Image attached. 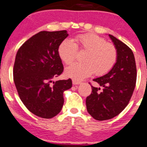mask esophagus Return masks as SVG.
Returning a JSON list of instances; mask_svg holds the SVG:
<instances>
[{"mask_svg": "<svg viewBox=\"0 0 147 147\" xmlns=\"http://www.w3.org/2000/svg\"><path fill=\"white\" fill-rule=\"evenodd\" d=\"M72 84H73V85H78V84H81V82L75 80V79H73V80H72Z\"/></svg>", "mask_w": 147, "mask_h": 147, "instance_id": "1", "label": "esophagus"}]
</instances>
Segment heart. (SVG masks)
I'll use <instances>...</instances> for the list:
<instances>
[{
	"instance_id": "1",
	"label": "heart",
	"mask_w": 147,
	"mask_h": 147,
	"mask_svg": "<svg viewBox=\"0 0 147 147\" xmlns=\"http://www.w3.org/2000/svg\"><path fill=\"white\" fill-rule=\"evenodd\" d=\"M78 50L86 51L82 58L84 62L72 63L65 70V76L76 80H82L93 73L97 76L106 75L117 62V52L114 45L92 33L78 35L75 43L70 39L63 40L59 45V56L65 64H70Z\"/></svg>"
}]
</instances>
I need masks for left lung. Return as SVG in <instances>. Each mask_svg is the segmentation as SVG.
Wrapping results in <instances>:
<instances>
[{"mask_svg":"<svg viewBox=\"0 0 147 147\" xmlns=\"http://www.w3.org/2000/svg\"><path fill=\"white\" fill-rule=\"evenodd\" d=\"M109 37L117 50V62L110 72L93 79L99 87L92 86V92L86 100L88 113L99 121L112 119L125 109L137 78L136 60L131 49L113 35L109 34Z\"/></svg>","mask_w":147,"mask_h":147,"instance_id":"obj_1","label":"left lung"}]
</instances>
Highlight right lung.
Here are the masks:
<instances>
[{"instance_id":"obj_1","label":"right lung","mask_w":147,"mask_h":147,"mask_svg":"<svg viewBox=\"0 0 147 147\" xmlns=\"http://www.w3.org/2000/svg\"><path fill=\"white\" fill-rule=\"evenodd\" d=\"M68 36L66 30L41 31L16 53L13 69L16 90L23 104L38 117L50 119L59 113L63 92L72 87L70 79L52 82L63 71L58 48Z\"/></svg>"}]
</instances>
